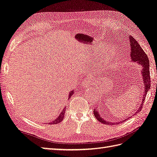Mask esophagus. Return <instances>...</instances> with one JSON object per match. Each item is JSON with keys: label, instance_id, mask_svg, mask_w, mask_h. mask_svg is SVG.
Wrapping results in <instances>:
<instances>
[{"label": "esophagus", "instance_id": "esophagus-1", "mask_svg": "<svg viewBox=\"0 0 157 157\" xmlns=\"http://www.w3.org/2000/svg\"><path fill=\"white\" fill-rule=\"evenodd\" d=\"M91 80L90 78H86V80H84V82H83V87H88L90 84L91 83Z\"/></svg>", "mask_w": 157, "mask_h": 157}]
</instances>
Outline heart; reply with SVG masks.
Here are the masks:
<instances>
[{"mask_svg": "<svg viewBox=\"0 0 157 157\" xmlns=\"http://www.w3.org/2000/svg\"><path fill=\"white\" fill-rule=\"evenodd\" d=\"M87 57L89 61H96L102 58L101 63V71L102 73L110 71L117 63L116 50L114 48L106 49L105 45H97L90 50Z\"/></svg>", "mask_w": 157, "mask_h": 157, "instance_id": "b5f03b06", "label": "heart"}]
</instances>
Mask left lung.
Instances as JSON below:
<instances>
[{"label":"left lung","mask_w":157,"mask_h":157,"mask_svg":"<svg viewBox=\"0 0 157 157\" xmlns=\"http://www.w3.org/2000/svg\"><path fill=\"white\" fill-rule=\"evenodd\" d=\"M129 41H130V51H131L130 52L131 61L136 62L138 64L140 65L141 66L143 67V70L141 71V73H142V77H143V83L144 85V91L143 94V97L142 98V99H143V100H142V104H140V106L139 107V108H138L135 112V114H136V113L139 112L140 111V109L143 108V105L144 104L145 97L147 96L148 91L150 90V87H151V77H150V71H149V60L147 54L145 53L143 49H142L140 45L138 44V41H136V40L132 37V35H130L129 37ZM94 114L98 120H99L101 123L105 124L106 125L107 124L111 125V124H118V122L112 123L110 122L105 121L103 118H101V115L99 114V111H98V109L96 108H94ZM126 120V119L124 120L123 121H120V122L122 123V122H124Z\"/></svg>","instance_id":"1"}]
</instances>
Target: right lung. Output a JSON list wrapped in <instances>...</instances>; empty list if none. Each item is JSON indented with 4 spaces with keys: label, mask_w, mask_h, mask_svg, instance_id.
Returning <instances> with one entry per match:
<instances>
[{
    "label": "right lung",
    "mask_w": 157,
    "mask_h": 157,
    "mask_svg": "<svg viewBox=\"0 0 157 157\" xmlns=\"http://www.w3.org/2000/svg\"><path fill=\"white\" fill-rule=\"evenodd\" d=\"M74 94V90H72V91H71L70 92V93L69 94V98H71V96H72V95L73 94ZM69 98H68V100H69ZM65 110H66V107H65L63 109V111L61 112V114L59 115V116H58V117L56 118V119H55L53 121H52V122H49V123H47V124H58V123H59L60 122H61L62 120H63V118H64V114H65Z\"/></svg>",
    "instance_id": "add662e5"
}]
</instances>
